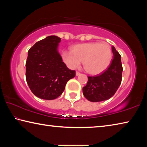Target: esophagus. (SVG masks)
Wrapping results in <instances>:
<instances>
[{"instance_id":"34e87169","label":"esophagus","mask_w":147,"mask_h":147,"mask_svg":"<svg viewBox=\"0 0 147 147\" xmlns=\"http://www.w3.org/2000/svg\"><path fill=\"white\" fill-rule=\"evenodd\" d=\"M80 72H78V71L76 72V76H78V75H80Z\"/></svg>"}]
</instances>
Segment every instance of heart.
Wrapping results in <instances>:
<instances>
[{
  "instance_id": "heart-1",
  "label": "heart",
  "mask_w": 147,
  "mask_h": 147,
  "mask_svg": "<svg viewBox=\"0 0 147 147\" xmlns=\"http://www.w3.org/2000/svg\"><path fill=\"white\" fill-rule=\"evenodd\" d=\"M111 57L110 47L98 42L77 44L72 47L71 51L62 53L63 61L69 67H78L83 61L84 69L92 74H100L105 70L110 63Z\"/></svg>"
}]
</instances>
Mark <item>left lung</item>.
I'll return each instance as SVG.
<instances>
[{
  "mask_svg": "<svg viewBox=\"0 0 147 147\" xmlns=\"http://www.w3.org/2000/svg\"><path fill=\"white\" fill-rule=\"evenodd\" d=\"M113 59L105 71L98 75L88 76V81L82 90L89 101L100 102L110 98L115 94L122 81L123 66L121 56L112 47Z\"/></svg>",
  "mask_w": 147,
  "mask_h": 147,
  "instance_id": "8db88e82",
  "label": "left lung"
}]
</instances>
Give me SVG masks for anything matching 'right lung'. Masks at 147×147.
Listing matches in <instances>:
<instances>
[{
  "mask_svg": "<svg viewBox=\"0 0 147 147\" xmlns=\"http://www.w3.org/2000/svg\"><path fill=\"white\" fill-rule=\"evenodd\" d=\"M61 38L50 36L36 42L28 51L26 79L31 91L38 97L53 100L63 93L75 71L67 67L57 47Z\"/></svg>",
  "mask_w": 147,
  "mask_h": 147,
  "instance_id": "right-lung-1",
  "label": "right lung"
}]
</instances>
